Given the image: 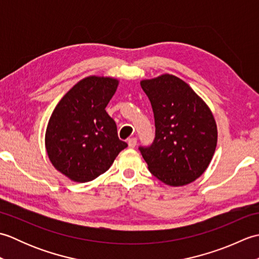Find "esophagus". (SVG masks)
<instances>
[{"mask_svg": "<svg viewBox=\"0 0 259 259\" xmlns=\"http://www.w3.org/2000/svg\"><path fill=\"white\" fill-rule=\"evenodd\" d=\"M136 145H137V139L136 138L128 139V146H129V148H131V149H133V148H135Z\"/></svg>", "mask_w": 259, "mask_h": 259, "instance_id": "esophagus-1", "label": "esophagus"}]
</instances>
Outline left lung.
I'll return each instance as SVG.
<instances>
[{"label":"left lung","mask_w":259,"mask_h":259,"mask_svg":"<svg viewBox=\"0 0 259 259\" xmlns=\"http://www.w3.org/2000/svg\"><path fill=\"white\" fill-rule=\"evenodd\" d=\"M151 102L156 138L140 147L149 171L171 187L188 185L206 171L217 146V124L207 103L188 83L164 73L140 81Z\"/></svg>","instance_id":"8db88e82"}]
</instances>
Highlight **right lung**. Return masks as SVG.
<instances>
[{"label": "right lung", "mask_w": 259, "mask_h": 259, "mask_svg": "<svg viewBox=\"0 0 259 259\" xmlns=\"http://www.w3.org/2000/svg\"><path fill=\"white\" fill-rule=\"evenodd\" d=\"M119 80L90 75L65 93L46 130V150L53 167L74 183H88L106 172L128 147L106 107Z\"/></svg>", "instance_id": "add662e5"}]
</instances>
